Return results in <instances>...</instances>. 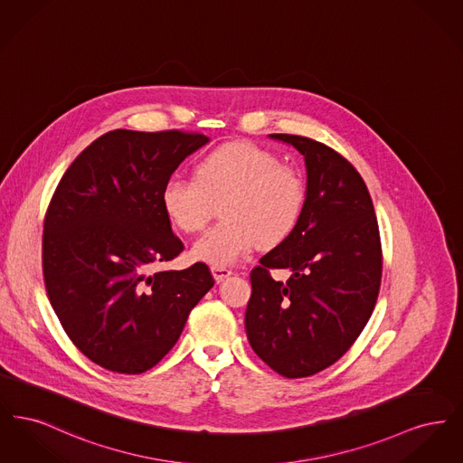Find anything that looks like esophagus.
Instances as JSON below:
<instances>
[{
  "label": "esophagus",
  "mask_w": 463,
  "mask_h": 463,
  "mask_svg": "<svg viewBox=\"0 0 463 463\" xmlns=\"http://www.w3.org/2000/svg\"><path fill=\"white\" fill-rule=\"evenodd\" d=\"M212 274H213L215 281H217V283H221V281H223L225 278L232 276V270H231V269H227V267H212Z\"/></svg>",
  "instance_id": "esophagus-1"
}]
</instances>
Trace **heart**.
Returning a JSON list of instances; mask_svg holds the SVG:
<instances>
[{"label":"heart","mask_w":463,"mask_h":463,"mask_svg":"<svg viewBox=\"0 0 463 463\" xmlns=\"http://www.w3.org/2000/svg\"><path fill=\"white\" fill-rule=\"evenodd\" d=\"M306 198L302 175L250 142L217 147L199 159L196 176H172L161 193L168 221L187 234L203 231L221 204L222 221L191 250L213 267L238 264L260 242L285 241L302 219Z\"/></svg>","instance_id":"b5f03b06"}]
</instances>
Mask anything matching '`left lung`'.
Wrapping results in <instances>:
<instances>
[{
    "instance_id": "left-lung-1",
    "label": "left lung",
    "mask_w": 463,
    "mask_h": 463,
    "mask_svg": "<svg viewBox=\"0 0 463 463\" xmlns=\"http://www.w3.org/2000/svg\"><path fill=\"white\" fill-rule=\"evenodd\" d=\"M304 156L307 198L297 229L250 274L251 349L288 378L319 373L351 349L373 312L382 246L373 203L353 165L300 135L270 133ZM269 268H288L283 284Z\"/></svg>"
}]
</instances>
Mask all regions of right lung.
I'll return each instance as SVG.
<instances>
[{"label":"right lung","instance_id":"obj_1","mask_svg":"<svg viewBox=\"0 0 463 463\" xmlns=\"http://www.w3.org/2000/svg\"><path fill=\"white\" fill-rule=\"evenodd\" d=\"M201 133L112 130L61 178L43 227L50 304L72 344L116 373L151 370L213 287L208 265L153 272L184 250L161 193Z\"/></svg>","mask_w":463,"mask_h":463}]
</instances>
